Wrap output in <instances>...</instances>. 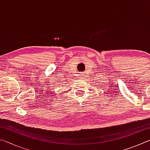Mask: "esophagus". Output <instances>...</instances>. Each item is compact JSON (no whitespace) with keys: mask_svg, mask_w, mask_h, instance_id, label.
<instances>
[{"mask_svg":"<svg viewBox=\"0 0 150 150\" xmlns=\"http://www.w3.org/2000/svg\"><path fill=\"white\" fill-rule=\"evenodd\" d=\"M83 77H84V76H83V74H82V73H79V74L78 75V77L79 79H83Z\"/></svg>","mask_w":150,"mask_h":150,"instance_id":"esophagus-1","label":"esophagus"}]
</instances>
